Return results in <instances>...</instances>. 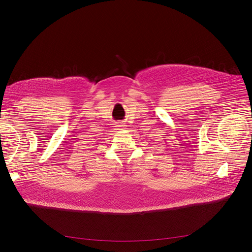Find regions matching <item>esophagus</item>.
<instances>
[{
    "label": "esophagus",
    "mask_w": 252,
    "mask_h": 252,
    "mask_svg": "<svg viewBox=\"0 0 252 252\" xmlns=\"http://www.w3.org/2000/svg\"><path fill=\"white\" fill-rule=\"evenodd\" d=\"M125 128H126V126L123 125V124H117V125L115 126V129H117V130H123V129H125Z\"/></svg>",
    "instance_id": "1"
}]
</instances>
